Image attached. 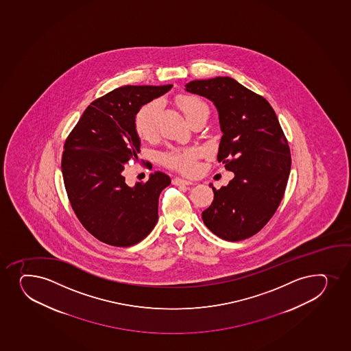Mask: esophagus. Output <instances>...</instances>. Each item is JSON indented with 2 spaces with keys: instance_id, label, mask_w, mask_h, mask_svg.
Wrapping results in <instances>:
<instances>
[{
  "instance_id": "34e87169",
  "label": "esophagus",
  "mask_w": 351,
  "mask_h": 351,
  "mask_svg": "<svg viewBox=\"0 0 351 351\" xmlns=\"http://www.w3.org/2000/svg\"><path fill=\"white\" fill-rule=\"evenodd\" d=\"M173 183L175 185H191V184H193V182L188 181V180H184V178H173Z\"/></svg>"
}]
</instances>
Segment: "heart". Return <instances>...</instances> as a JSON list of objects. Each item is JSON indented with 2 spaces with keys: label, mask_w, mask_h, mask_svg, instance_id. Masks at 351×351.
<instances>
[{
  "label": "heart",
  "mask_w": 351,
  "mask_h": 351,
  "mask_svg": "<svg viewBox=\"0 0 351 351\" xmlns=\"http://www.w3.org/2000/svg\"><path fill=\"white\" fill-rule=\"evenodd\" d=\"M176 104L188 121L204 110H208L206 103L199 98L190 95H180L176 97ZM158 118V103L151 102L143 106L136 116V133L143 139H151L155 134ZM198 151L195 148L188 149H173L163 155V162L167 166L191 173L196 168V158Z\"/></svg>",
  "instance_id": "obj_1"
}]
</instances>
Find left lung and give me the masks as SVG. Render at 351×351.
Returning a JSON list of instances; mask_svg holds the SVG:
<instances>
[{
    "label": "left lung",
    "instance_id": "obj_1",
    "mask_svg": "<svg viewBox=\"0 0 351 351\" xmlns=\"http://www.w3.org/2000/svg\"><path fill=\"white\" fill-rule=\"evenodd\" d=\"M185 91L210 99L223 136L218 162L233 171L227 186L210 184L215 199L202 213L205 226L226 241L253 237L279 206L290 175V147L265 98L228 76L195 80Z\"/></svg>",
    "mask_w": 351,
    "mask_h": 351
}]
</instances>
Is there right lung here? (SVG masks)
<instances>
[{
  "label": "right lung",
  "mask_w": 351,
  "mask_h": 351,
  "mask_svg": "<svg viewBox=\"0 0 351 351\" xmlns=\"http://www.w3.org/2000/svg\"><path fill=\"white\" fill-rule=\"evenodd\" d=\"M167 86H125L88 106L64 143L61 170L73 210L99 241L136 245L158 223V197L171 183L162 171L130 186L123 171L138 160L136 116L145 104L166 94Z\"/></svg>",
  "instance_id": "1"
}]
</instances>
